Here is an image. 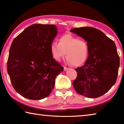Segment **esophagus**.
Instances as JSON below:
<instances>
[{"label": "esophagus", "instance_id": "obj_1", "mask_svg": "<svg viewBox=\"0 0 124 124\" xmlns=\"http://www.w3.org/2000/svg\"><path fill=\"white\" fill-rule=\"evenodd\" d=\"M63 68H64V70H67L68 69V67H64Z\"/></svg>", "mask_w": 124, "mask_h": 124}]
</instances>
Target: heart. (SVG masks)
<instances>
[{"instance_id": "heart-1", "label": "heart", "mask_w": 124, "mask_h": 124, "mask_svg": "<svg viewBox=\"0 0 124 124\" xmlns=\"http://www.w3.org/2000/svg\"><path fill=\"white\" fill-rule=\"evenodd\" d=\"M50 51L54 60L57 61L63 58L65 53L67 61L73 66H79L87 60L89 54V45L85 40L79 39L70 34L62 35L58 43L53 42Z\"/></svg>"}]
</instances>
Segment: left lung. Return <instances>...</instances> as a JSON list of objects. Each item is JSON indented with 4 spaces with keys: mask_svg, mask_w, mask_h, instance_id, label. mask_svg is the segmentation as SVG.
I'll list each match as a JSON object with an SVG mask.
<instances>
[{
    "mask_svg": "<svg viewBox=\"0 0 124 124\" xmlns=\"http://www.w3.org/2000/svg\"><path fill=\"white\" fill-rule=\"evenodd\" d=\"M71 32L83 38L89 47L85 64L75 69L77 77L73 87L79 95L89 98L100 97L116 81L120 58L116 45L102 31L93 27L75 28Z\"/></svg>",
    "mask_w": 124,
    "mask_h": 124,
    "instance_id": "1",
    "label": "left lung"
}]
</instances>
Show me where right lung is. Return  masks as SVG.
Here are the masks:
<instances>
[{
  "label": "right lung",
  "mask_w": 124,
  "mask_h": 124,
  "mask_svg": "<svg viewBox=\"0 0 124 124\" xmlns=\"http://www.w3.org/2000/svg\"><path fill=\"white\" fill-rule=\"evenodd\" d=\"M54 24H34L14 39L7 70L14 89L33 100L47 97L63 67L52 57L50 45L57 33Z\"/></svg>",
  "instance_id": "add662e5"
}]
</instances>
